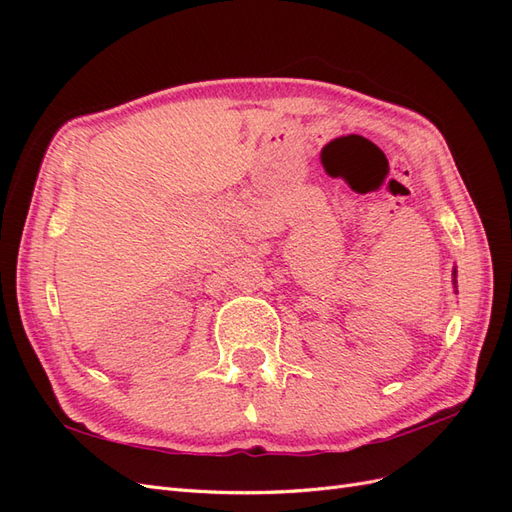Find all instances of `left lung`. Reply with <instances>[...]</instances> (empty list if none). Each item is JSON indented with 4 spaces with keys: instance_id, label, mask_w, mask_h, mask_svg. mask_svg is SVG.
Instances as JSON below:
<instances>
[{
    "instance_id": "left-lung-1",
    "label": "left lung",
    "mask_w": 512,
    "mask_h": 512,
    "mask_svg": "<svg viewBox=\"0 0 512 512\" xmlns=\"http://www.w3.org/2000/svg\"><path fill=\"white\" fill-rule=\"evenodd\" d=\"M453 284H455V292H457V271L453 269Z\"/></svg>"
}]
</instances>
